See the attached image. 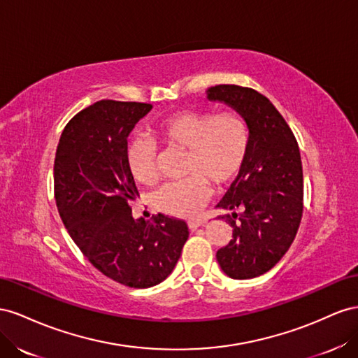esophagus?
<instances>
[{
    "label": "esophagus",
    "instance_id": "34e87169",
    "mask_svg": "<svg viewBox=\"0 0 358 358\" xmlns=\"http://www.w3.org/2000/svg\"><path fill=\"white\" fill-rule=\"evenodd\" d=\"M203 224H206V220H202V219L189 220V222H187V227H189V229H192V231H195V229L199 228V227H203Z\"/></svg>",
    "mask_w": 358,
    "mask_h": 358
}]
</instances>
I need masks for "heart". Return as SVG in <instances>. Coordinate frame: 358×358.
<instances>
[{
    "instance_id": "b5f03b06",
    "label": "heart",
    "mask_w": 358,
    "mask_h": 358,
    "mask_svg": "<svg viewBox=\"0 0 358 358\" xmlns=\"http://www.w3.org/2000/svg\"><path fill=\"white\" fill-rule=\"evenodd\" d=\"M152 134L163 145L187 150L185 180L163 185L152 193L156 210L176 217H195L206 206L211 190L228 185L237 177L246 159L249 134L246 122L237 114L211 115L201 110H178L156 122ZM127 168L142 185L156 182L157 148L145 136H134L126 147Z\"/></svg>"
}]
</instances>
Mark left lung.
<instances>
[{
    "label": "left lung",
    "mask_w": 358,
    "mask_h": 358,
    "mask_svg": "<svg viewBox=\"0 0 358 358\" xmlns=\"http://www.w3.org/2000/svg\"><path fill=\"white\" fill-rule=\"evenodd\" d=\"M241 115L249 130L246 159L219 208L232 240L217 250L223 273L253 279L278 264L292 244L303 214V168L299 144L271 101L252 88L216 85L207 90ZM239 213H237L236 211Z\"/></svg>",
    "instance_id": "1"
}]
</instances>
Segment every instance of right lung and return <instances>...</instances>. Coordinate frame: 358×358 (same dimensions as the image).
Here are the masks:
<instances>
[{
	"label": "right lung",
	"mask_w": 358,
	"mask_h": 358,
	"mask_svg": "<svg viewBox=\"0 0 358 358\" xmlns=\"http://www.w3.org/2000/svg\"><path fill=\"white\" fill-rule=\"evenodd\" d=\"M151 108L96 101L64 127L54 165L57 207L71 240L99 271L130 288L165 280L189 237L185 220L131 216L139 193L126 163L127 136Z\"/></svg>",
	"instance_id": "obj_1"
}]
</instances>
